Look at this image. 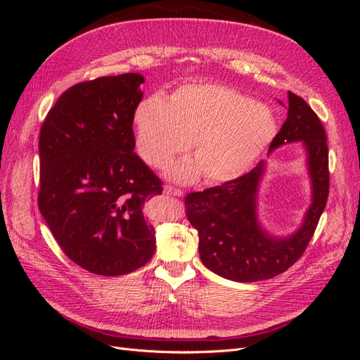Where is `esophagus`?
I'll return each mask as SVG.
<instances>
[{"mask_svg": "<svg viewBox=\"0 0 360 360\" xmlns=\"http://www.w3.org/2000/svg\"><path fill=\"white\" fill-rule=\"evenodd\" d=\"M163 192H165L167 195H171V197H181L183 195L181 189L174 188V186H171V184H167V186L163 188Z\"/></svg>", "mask_w": 360, "mask_h": 360, "instance_id": "obj_1", "label": "esophagus"}]
</instances>
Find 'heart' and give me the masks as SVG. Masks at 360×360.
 <instances>
[{
	"mask_svg": "<svg viewBox=\"0 0 360 360\" xmlns=\"http://www.w3.org/2000/svg\"><path fill=\"white\" fill-rule=\"evenodd\" d=\"M135 144L150 167L162 168L192 143L195 160L168 168L177 181H191L201 171L210 181L245 174L267 148L276 122L267 106L219 84L181 85L167 101L150 96L135 108Z\"/></svg>",
	"mask_w": 360,
	"mask_h": 360,
	"instance_id": "1",
	"label": "heart"
}]
</instances>
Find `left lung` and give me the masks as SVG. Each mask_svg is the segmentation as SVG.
I'll return each instance as SVG.
<instances>
[{"label": "left lung", "instance_id": "left-lung-1", "mask_svg": "<svg viewBox=\"0 0 360 360\" xmlns=\"http://www.w3.org/2000/svg\"><path fill=\"white\" fill-rule=\"evenodd\" d=\"M319 115L302 97L288 93V117L269 150L303 141L312 179V204L300 230L287 238L267 236L257 221V186L261 160L249 172L221 186L191 192L184 209L198 231L202 264L222 278L255 282L284 274L307 250L329 197V148Z\"/></svg>", "mask_w": 360, "mask_h": 360}]
</instances>
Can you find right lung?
Masks as SVG:
<instances>
[{
	"instance_id": "1",
	"label": "right lung",
	"mask_w": 360,
	"mask_h": 360,
	"mask_svg": "<svg viewBox=\"0 0 360 360\" xmlns=\"http://www.w3.org/2000/svg\"><path fill=\"white\" fill-rule=\"evenodd\" d=\"M141 84L138 73L75 84L40 129L39 210L63 252L94 275L130 274L156 249L143 207L162 180L134 151Z\"/></svg>"
}]
</instances>
